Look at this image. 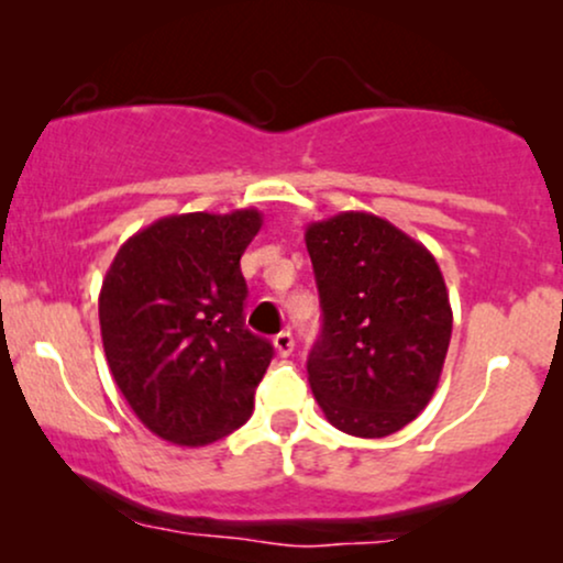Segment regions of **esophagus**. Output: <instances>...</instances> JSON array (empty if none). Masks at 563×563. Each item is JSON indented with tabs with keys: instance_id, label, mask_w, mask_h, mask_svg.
<instances>
[{
	"instance_id": "esophagus-1",
	"label": "esophagus",
	"mask_w": 563,
	"mask_h": 563,
	"mask_svg": "<svg viewBox=\"0 0 563 563\" xmlns=\"http://www.w3.org/2000/svg\"><path fill=\"white\" fill-rule=\"evenodd\" d=\"M273 344H275V349H277V354H280V357H288L290 352H294V333L290 331H280L273 339Z\"/></svg>"
}]
</instances>
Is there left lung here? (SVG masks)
Masks as SVG:
<instances>
[{
    "instance_id": "8db88e82",
    "label": "left lung",
    "mask_w": 563,
    "mask_h": 563,
    "mask_svg": "<svg viewBox=\"0 0 563 563\" xmlns=\"http://www.w3.org/2000/svg\"><path fill=\"white\" fill-rule=\"evenodd\" d=\"M322 307L309 386L344 434L380 439L434 397L452 335L439 264L423 243L367 211L303 232Z\"/></svg>"
}]
</instances>
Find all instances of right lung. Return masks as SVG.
Wrapping results in <instances>:
<instances>
[{"label":"right lung","instance_id":"add662e5","mask_svg":"<svg viewBox=\"0 0 563 563\" xmlns=\"http://www.w3.org/2000/svg\"><path fill=\"white\" fill-rule=\"evenodd\" d=\"M256 209L174 214L121 245L100 290L108 367L153 434L203 448L251 418L275 349L245 328Z\"/></svg>","mask_w":563,"mask_h":563}]
</instances>
